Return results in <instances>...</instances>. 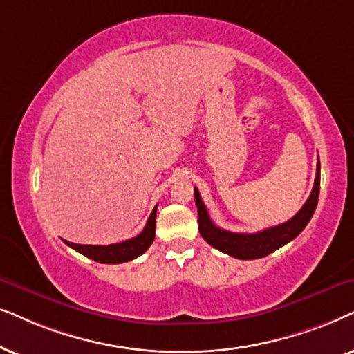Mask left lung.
Segmentation results:
<instances>
[{"label": "left lung", "instance_id": "1", "mask_svg": "<svg viewBox=\"0 0 354 354\" xmlns=\"http://www.w3.org/2000/svg\"><path fill=\"white\" fill-rule=\"evenodd\" d=\"M320 189V163L317 162V171H315V181L310 196L306 204L293 218L285 223L272 226V228L262 230L257 233H232L221 230L210 220L209 212H207L204 202L201 199L199 191L194 187V199L197 205V214H199V232L201 236L205 239L210 246L218 251L228 254V256L244 259V261H252V259L266 257L268 254L277 251V249L285 246L286 243L293 241L298 234L309 223L310 216L314 215L315 207L319 201Z\"/></svg>", "mask_w": 354, "mask_h": 354}]
</instances>
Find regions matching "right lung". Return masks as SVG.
I'll return each mask as SVG.
<instances>
[{
    "label": "right lung",
    "mask_w": 354,
    "mask_h": 354,
    "mask_svg": "<svg viewBox=\"0 0 354 354\" xmlns=\"http://www.w3.org/2000/svg\"><path fill=\"white\" fill-rule=\"evenodd\" d=\"M155 216H157V207L150 214L147 225L136 238L126 239L122 243L108 244V246H92V244H74L64 241L74 251L84 254V256L102 263H122L129 262L139 257L150 248L155 238Z\"/></svg>",
    "instance_id": "add662e5"
}]
</instances>
